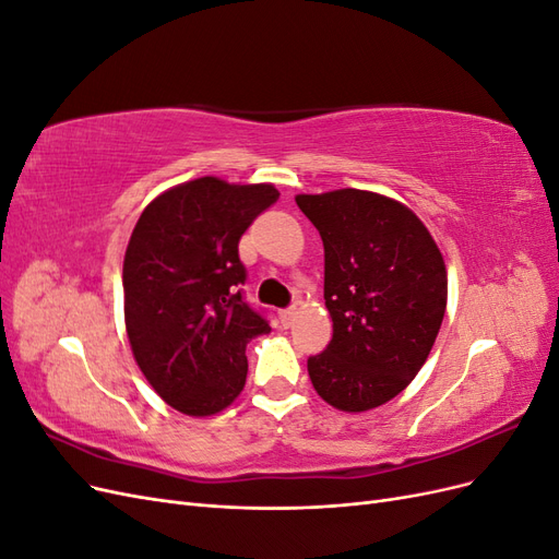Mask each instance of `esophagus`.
<instances>
[{
  "label": "esophagus",
  "instance_id": "obj_1",
  "mask_svg": "<svg viewBox=\"0 0 559 559\" xmlns=\"http://www.w3.org/2000/svg\"><path fill=\"white\" fill-rule=\"evenodd\" d=\"M294 317H296V308L280 310V321H282V326H292V324H294Z\"/></svg>",
  "mask_w": 559,
  "mask_h": 559
}]
</instances>
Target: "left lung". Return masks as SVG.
<instances>
[{
    "label": "left lung",
    "instance_id": "left-lung-1",
    "mask_svg": "<svg viewBox=\"0 0 559 559\" xmlns=\"http://www.w3.org/2000/svg\"><path fill=\"white\" fill-rule=\"evenodd\" d=\"M296 205L324 242L329 347L308 359L314 392L366 413L408 386L441 331L448 270L429 228L403 202L373 191L300 193Z\"/></svg>",
    "mask_w": 559,
    "mask_h": 559
}]
</instances>
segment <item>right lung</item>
<instances>
[{
    "label": "right lung",
    "instance_id": "1",
    "mask_svg": "<svg viewBox=\"0 0 559 559\" xmlns=\"http://www.w3.org/2000/svg\"><path fill=\"white\" fill-rule=\"evenodd\" d=\"M273 183L200 177L163 191L144 207L123 259V312L132 357L175 411L210 417L247 382L245 349L270 333L242 300L238 245Z\"/></svg>",
    "mask_w": 559,
    "mask_h": 559
}]
</instances>
